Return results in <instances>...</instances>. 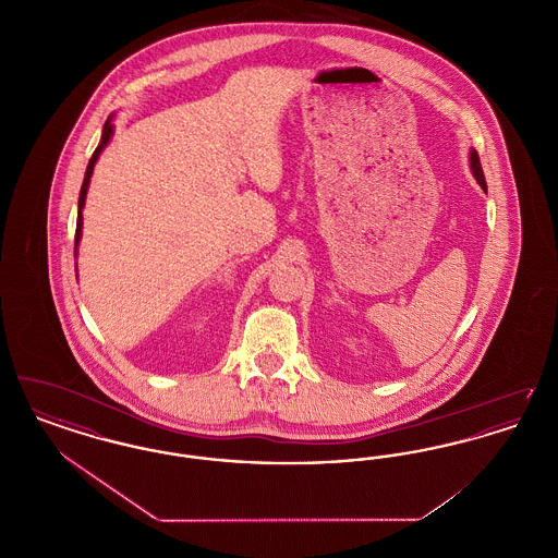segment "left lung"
I'll use <instances>...</instances> for the list:
<instances>
[{
    "mask_svg": "<svg viewBox=\"0 0 558 558\" xmlns=\"http://www.w3.org/2000/svg\"><path fill=\"white\" fill-rule=\"evenodd\" d=\"M471 171H473V175H475V180L478 182V186L485 190V175H483V169H481V162H478L477 150H471Z\"/></svg>",
    "mask_w": 558,
    "mask_h": 558,
    "instance_id": "left-lung-1",
    "label": "left lung"
}]
</instances>
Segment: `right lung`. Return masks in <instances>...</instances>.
<instances>
[{
	"mask_svg": "<svg viewBox=\"0 0 558 558\" xmlns=\"http://www.w3.org/2000/svg\"><path fill=\"white\" fill-rule=\"evenodd\" d=\"M112 133H114V125H112V114L108 117L107 123H105V128H102V137H100V144H98V148L94 150V155H92V159L87 162V169H85V178H83V184H81L80 192V211H77V232H75V257H77V246H80L81 240V230H83V207H85V196H87V187H89V180H92V173H94V167H96V160L100 159V155H102V150L107 148L108 142H110V137H112Z\"/></svg>",
	"mask_w": 558,
	"mask_h": 558,
	"instance_id": "obj_1",
	"label": "right lung"
}]
</instances>
